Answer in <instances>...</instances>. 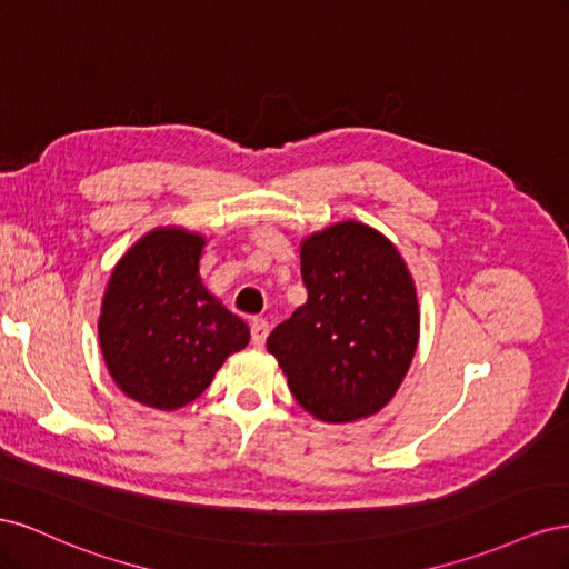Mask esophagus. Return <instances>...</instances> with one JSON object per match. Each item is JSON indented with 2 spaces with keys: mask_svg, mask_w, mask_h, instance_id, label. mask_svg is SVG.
<instances>
[{
  "mask_svg": "<svg viewBox=\"0 0 569 569\" xmlns=\"http://www.w3.org/2000/svg\"><path fill=\"white\" fill-rule=\"evenodd\" d=\"M270 335V322L266 318H253L251 320V341L256 349H261Z\"/></svg>",
  "mask_w": 569,
  "mask_h": 569,
  "instance_id": "obj_1",
  "label": "esophagus"
}]
</instances>
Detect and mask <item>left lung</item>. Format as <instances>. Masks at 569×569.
I'll list each match as a JSON object with an SVG mask.
<instances>
[{
	"label": "left lung",
	"instance_id": "1",
	"mask_svg": "<svg viewBox=\"0 0 569 569\" xmlns=\"http://www.w3.org/2000/svg\"><path fill=\"white\" fill-rule=\"evenodd\" d=\"M308 301L268 337L295 399L325 422L360 420L389 403L418 347L420 316L396 247L360 222L301 244Z\"/></svg>",
	"mask_w": 569,
	"mask_h": 569
}]
</instances>
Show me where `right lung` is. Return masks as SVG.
Wrapping results in <instances>:
<instances>
[{
  "label": "right lung",
  "mask_w": 569,
  "mask_h": 569,
  "mask_svg": "<svg viewBox=\"0 0 569 569\" xmlns=\"http://www.w3.org/2000/svg\"><path fill=\"white\" fill-rule=\"evenodd\" d=\"M203 237L153 230L111 272L99 343L113 382L149 408L176 410L213 382L249 327L216 301L199 278Z\"/></svg>",
  "instance_id": "add662e5"
}]
</instances>
